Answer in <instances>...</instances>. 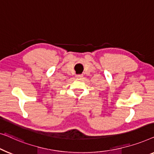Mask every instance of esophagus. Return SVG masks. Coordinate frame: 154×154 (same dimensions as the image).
Segmentation results:
<instances>
[{"instance_id": "34e87169", "label": "esophagus", "mask_w": 154, "mask_h": 154, "mask_svg": "<svg viewBox=\"0 0 154 154\" xmlns=\"http://www.w3.org/2000/svg\"><path fill=\"white\" fill-rule=\"evenodd\" d=\"M76 77L77 78H82V75H76Z\"/></svg>"}]
</instances>
